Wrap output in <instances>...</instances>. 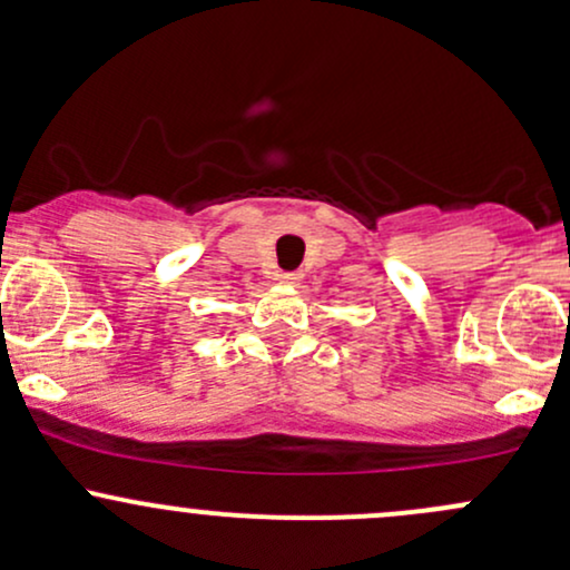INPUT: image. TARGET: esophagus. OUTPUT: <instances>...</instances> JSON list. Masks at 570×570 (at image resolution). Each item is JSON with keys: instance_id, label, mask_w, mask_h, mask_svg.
I'll return each mask as SVG.
<instances>
[{"instance_id": "obj_1", "label": "esophagus", "mask_w": 570, "mask_h": 570, "mask_svg": "<svg viewBox=\"0 0 570 570\" xmlns=\"http://www.w3.org/2000/svg\"><path fill=\"white\" fill-rule=\"evenodd\" d=\"M281 281H284V284H292V286H297L303 281V273H281L278 275Z\"/></svg>"}]
</instances>
